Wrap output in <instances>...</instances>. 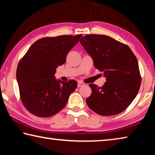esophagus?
Segmentation results:
<instances>
[{
    "mask_svg": "<svg viewBox=\"0 0 155 155\" xmlns=\"http://www.w3.org/2000/svg\"><path fill=\"white\" fill-rule=\"evenodd\" d=\"M84 85H85V84H84L83 83H82V82H78V87H82V86H84Z\"/></svg>",
    "mask_w": 155,
    "mask_h": 155,
    "instance_id": "1",
    "label": "esophagus"
}]
</instances>
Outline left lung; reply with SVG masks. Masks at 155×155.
Masks as SVG:
<instances>
[{"instance_id": "obj_1", "label": "left lung", "mask_w": 155, "mask_h": 155, "mask_svg": "<svg viewBox=\"0 0 155 155\" xmlns=\"http://www.w3.org/2000/svg\"><path fill=\"white\" fill-rule=\"evenodd\" d=\"M80 43L93 59L94 67L103 72L106 82L100 87L90 84V108L101 115H114L127 108L137 96L141 76L137 58L126 44L104 35H87Z\"/></svg>"}]
</instances>
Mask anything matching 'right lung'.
Here are the masks:
<instances>
[{
  "label": "right lung",
  "mask_w": 155,
  "mask_h": 155,
  "mask_svg": "<svg viewBox=\"0 0 155 155\" xmlns=\"http://www.w3.org/2000/svg\"><path fill=\"white\" fill-rule=\"evenodd\" d=\"M82 35L41 38L34 42L18 65L20 98L28 111L38 117L55 115L64 108L77 87L74 80L64 82L54 77L70 50Z\"/></svg>",
  "instance_id": "right-lung-1"
}]
</instances>
